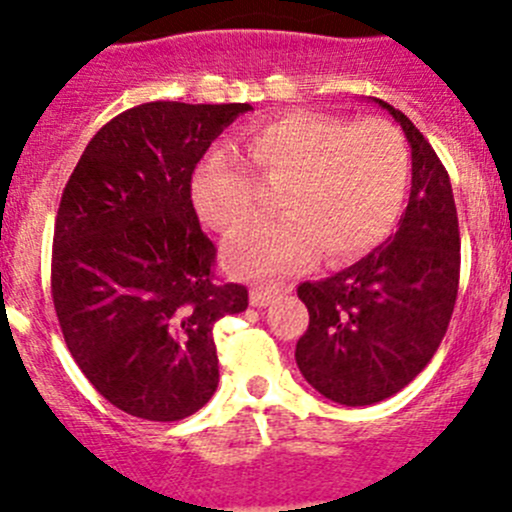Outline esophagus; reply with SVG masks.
I'll return each mask as SVG.
<instances>
[{"mask_svg": "<svg viewBox=\"0 0 512 512\" xmlns=\"http://www.w3.org/2000/svg\"><path fill=\"white\" fill-rule=\"evenodd\" d=\"M280 294V287H252L250 289V304L252 307H267V304L272 302V299Z\"/></svg>", "mask_w": 512, "mask_h": 512, "instance_id": "34e87169", "label": "esophagus"}]
</instances>
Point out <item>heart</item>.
<instances>
[{
    "label": "heart",
    "instance_id": "b5f03b06",
    "mask_svg": "<svg viewBox=\"0 0 512 512\" xmlns=\"http://www.w3.org/2000/svg\"><path fill=\"white\" fill-rule=\"evenodd\" d=\"M242 153L262 183L282 185L277 208L285 213L227 240V267L245 277L285 275L319 250L329 262L364 255L389 235L411 180L404 133L381 118L282 113L250 128ZM193 200L220 232L240 230L257 213L255 180L223 151L198 163Z\"/></svg>",
    "mask_w": 512,
    "mask_h": 512
}]
</instances>
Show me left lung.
<instances>
[{
    "label": "left lung",
    "mask_w": 512,
    "mask_h": 512,
    "mask_svg": "<svg viewBox=\"0 0 512 512\" xmlns=\"http://www.w3.org/2000/svg\"><path fill=\"white\" fill-rule=\"evenodd\" d=\"M374 103L411 146V195L399 230L347 270L297 287L309 327L294 359L319 394L342 406L389 399L421 374L451 322L461 272L446 168L399 108Z\"/></svg>",
    "instance_id": "1"
}]
</instances>
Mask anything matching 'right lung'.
I'll return each mask as SVG.
<instances>
[{"label": "right lung", "instance_id": "add662e5", "mask_svg": "<svg viewBox=\"0 0 512 512\" xmlns=\"http://www.w3.org/2000/svg\"><path fill=\"white\" fill-rule=\"evenodd\" d=\"M250 103L153 101L118 113L81 153L54 225L51 294L66 347L106 401L180 421L218 389L213 327L247 287L213 280L190 180Z\"/></svg>", "mask_w": 512, "mask_h": 512}]
</instances>
